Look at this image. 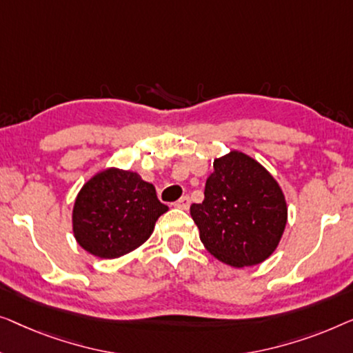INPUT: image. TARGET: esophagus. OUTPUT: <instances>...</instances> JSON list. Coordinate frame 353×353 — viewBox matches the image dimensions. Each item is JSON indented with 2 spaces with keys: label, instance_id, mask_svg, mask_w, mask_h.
<instances>
[{
  "label": "esophagus",
  "instance_id": "esophagus-1",
  "mask_svg": "<svg viewBox=\"0 0 353 353\" xmlns=\"http://www.w3.org/2000/svg\"><path fill=\"white\" fill-rule=\"evenodd\" d=\"M176 206L181 208V210H188V206H190V198H188L187 195L179 198V201H176Z\"/></svg>",
  "mask_w": 353,
  "mask_h": 353
}]
</instances>
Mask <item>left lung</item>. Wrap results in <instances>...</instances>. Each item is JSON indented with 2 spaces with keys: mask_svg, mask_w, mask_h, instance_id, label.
<instances>
[{
  "mask_svg": "<svg viewBox=\"0 0 353 353\" xmlns=\"http://www.w3.org/2000/svg\"><path fill=\"white\" fill-rule=\"evenodd\" d=\"M205 200L190 206L200 240L227 265L250 267L276 250L288 221L278 182L254 158L232 150L216 158Z\"/></svg>",
  "mask_w": 353,
  "mask_h": 353,
  "instance_id": "obj_1",
  "label": "left lung"
}]
</instances>
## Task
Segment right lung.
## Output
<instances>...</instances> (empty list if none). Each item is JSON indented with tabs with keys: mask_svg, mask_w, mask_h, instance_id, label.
I'll list each match as a JSON object with an SVG mask.
<instances>
[{
	"mask_svg": "<svg viewBox=\"0 0 353 353\" xmlns=\"http://www.w3.org/2000/svg\"><path fill=\"white\" fill-rule=\"evenodd\" d=\"M168 211L155 187L137 172L108 168L81 187L73 206V235L89 254L115 259L145 243Z\"/></svg>",
	"mask_w": 353,
	"mask_h": 353,
	"instance_id": "add662e5",
	"label": "right lung"
}]
</instances>
